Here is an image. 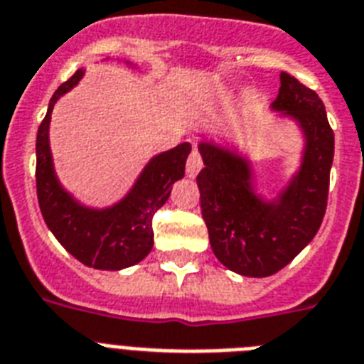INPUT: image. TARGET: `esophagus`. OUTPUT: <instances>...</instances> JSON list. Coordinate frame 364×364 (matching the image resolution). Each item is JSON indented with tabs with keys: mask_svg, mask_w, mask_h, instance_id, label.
<instances>
[{
	"mask_svg": "<svg viewBox=\"0 0 364 364\" xmlns=\"http://www.w3.org/2000/svg\"><path fill=\"white\" fill-rule=\"evenodd\" d=\"M202 166H203L202 155L198 153V149H192L191 156H188V161H187V176L196 177L198 172L202 170Z\"/></svg>",
	"mask_w": 364,
	"mask_h": 364,
	"instance_id": "1",
	"label": "esophagus"
}]
</instances>
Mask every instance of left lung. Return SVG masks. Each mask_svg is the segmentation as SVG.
I'll return each mask as SVG.
<instances>
[{
    "instance_id": "obj_1",
    "label": "left lung",
    "mask_w": 364,
    "mask_h": 364,
    "mask_svg": "<svg viewBox=\"0 0 364 364\" xmlns=\"http://www.w3.org/2000/svg\"><path fill=\"white\" fill-rule=\"evenodd\" d=\"M271 108L299 125L305 149L299 172L279 196L265 202L252 187L245 156L213 141H200L198 173L202 217L218 262L243 277H271L314 239L326 215L335 134L316 91L288 73Z\"/></svg>"
}]
</instances>
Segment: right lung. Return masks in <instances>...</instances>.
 I'll return each mask as SVG.
<instances>
[{
	"mask_svg": "<svg viewBox=\"0 0 364 364\" xmlns=\"http://www.w3.org/2000/svg\"><path fill=\"white\" fill-rule=\"evenodd\" d=\"M78 69L50 99L48 112L37 132V198L50 232L65 250L87 267L119 271L146 258L153 249V217L166 203L172 185L185 176L191 144L155 155L141 170L134 187L112 208H85L61 187L50 151V114L55 100L80 82Z\"/></svg>",
	"mask_w": 364,
	"mask_h": 364,
	"instance_id": "right-lung-1",
	"label": "right lung"
}]
</instances>
